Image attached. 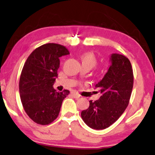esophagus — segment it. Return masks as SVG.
<instances>
[{"instance_id":"1","label":"esophagus","mask_w":155,"mask_h":155,"mask_svg":"<svg viewBox=\"0 0 155 155\" xmlns=\"http://www.w3.org/2000/svg\"><path fill=\"white\" fill-rule=\"evenodd\" d=\"M71 95H72L74 98H76V99H78V98H79L81 97L79 94H77V93L75 92H71Z\"/></svg>"}]
</instances>
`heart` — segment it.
I'll use <instances>...</instances> for the list:
<instances>
[{
    "mask_svg": "<svg viewBox=\"0 0 155 155\" xmlns=\"http://www.w3.org/2000/svg\"><path fill=\"white\" fill-rule=\"evenodd\" d=\"M82 64H85L90 65L91 68L94 67L97 63V58L94 53L92 52H85L81 56Z\"/></svg>",
    "mask_w": 155,
    "mask_h": 155,
    "instance_id": "b5f03b06",
    "label": "heart"
}]
</instances>
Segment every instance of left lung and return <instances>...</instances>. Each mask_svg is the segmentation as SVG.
Returning <instances> with one entry per match:
<instances>
[{"label": "left lung", "mask_w": 155, "mask_h": 155, "mask_svg": "<svg viewBox=\"0 0 155 155\" xmlns=\"http://www.w3.org/2000/svg\"><path fill=\"white\" fill-rule=\"evenodd\" d=\"M111 65L104 78L95 85L101 94L95 101L81 112L85 124L94 130H103L117 121L129 104L133 87V71L126 56L112 54Z\"/></svg>", "instance_id": "obj_1"}]
</instances>
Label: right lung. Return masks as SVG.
<instances>
[{
    "label": "right lung",
    "instance_id": "add662e5",
    "mask_svg": "<svg viewBox=\"0 0 155 155\" xmlns=\"http://www.w3.org/2000/svg\"><path fill=\"white\" fill-rule=\"evenodd\" d=\"M70 54L65 47L47 43L34 50L25 63L19 81V92L29 117L41 125L51 124L59 114L67 90L56 92L53 85L58 77L59 58Z\"/></svg>",
    "mask_w": 155,
    "mask_h": 155
}]
</instances>
